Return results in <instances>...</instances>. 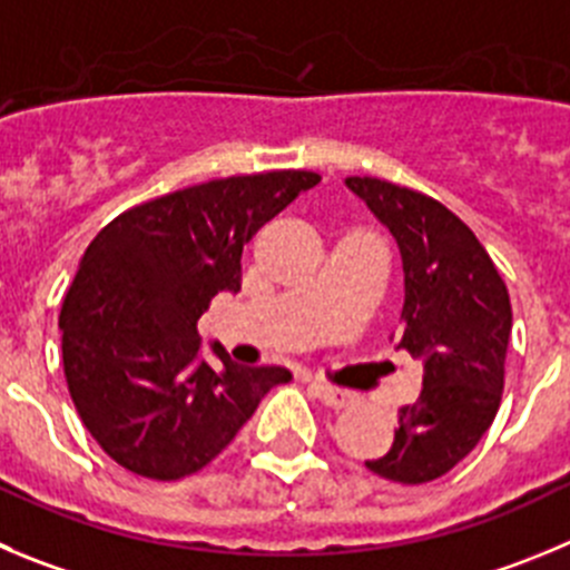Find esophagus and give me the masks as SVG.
I'll use <instances>...</instances> for the list:
<instances>
[{"mask_svg": "<svg viewBox=\"0 0 570 570\" xmlns=\"http://www.w3.org/2000/svg\"><path fill=\"white\" fill-rule=\"evenodd\" d=\"M309 391H312V396L321 399L323 405L334 407V411H343V407H348L351 402H354V396H351L348 391H340V387L326 385V382H312Z\"/></svg>", "mask_w": 570, "mask_h": 570, "instance_id": "esophagus-1", "label": "esophagus"}]
</instances>
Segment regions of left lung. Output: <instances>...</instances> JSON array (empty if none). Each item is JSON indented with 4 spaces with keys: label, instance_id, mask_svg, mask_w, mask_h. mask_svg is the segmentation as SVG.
Instances as JSON below:
<instances>
[{
    "label": "left lung",
    "instance_id": "left-lung-1",
    "mask_svg": "<svg viewBox=\"0 0 570 570\" xmlns=\"http://www.w3.org/2000/svg\"><path fill=\"white\" fill-rule=\"evenodd\" d=\"M396 238L405 269L399 348L422 360V393L371 472L396 483L446 475L475 450L503 396L512 303L475 233L433 196L376 177L345 179Z\"/></svg>",
    "mask_w": 570,
    "mask_h": 570
}]
</instances>
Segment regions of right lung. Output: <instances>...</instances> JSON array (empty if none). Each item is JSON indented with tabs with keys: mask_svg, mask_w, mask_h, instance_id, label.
<instances>
[{
	"mask_svg": "<svg viewBox=\"0 0 570 570\" xmlns=\"http://www.w3.org/2000/svg\"><path fill=\"white\" fill-rule=\"evenodd\" d=\"M315 171L210 179L120 213L87 247L63 297L69 396L104 453L129 472L179 481L236 439L281 365L244 368L219 343L199 357L196 323L219 292L242 289V249Z\"/></svg>",
	"mask_w": 570,
	"mask_h": 570,
	"instance_id": "right-lung-1",
	"label": "right lung"
}]
</instances>
